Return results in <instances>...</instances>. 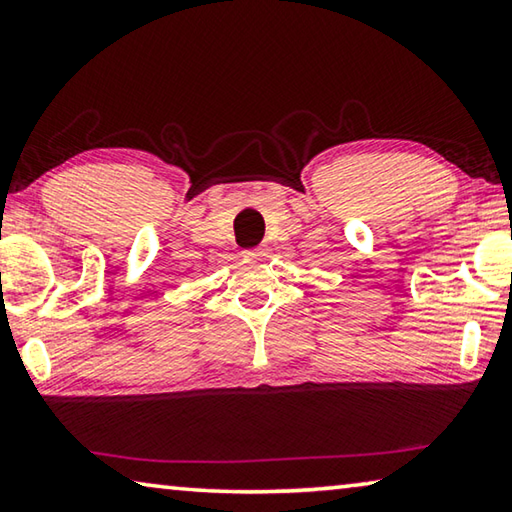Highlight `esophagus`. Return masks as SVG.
I'll list each match as a JSON object with an SVG mask.
<instances>
[{"label":"esophagus","instance_id":"34e87169","mask_svg":"<svg viewBox=\"0 0 512 512\" xmlns=\"http://www.w3.org/2000/svg\"><path fill=\"white\" fill-rule=\"evenodd\" d=\"M259 250H262V248H248L246 255H262V253H259Z\"/></svg>","mask_w":512,"mask_h":512}]
</instances>
